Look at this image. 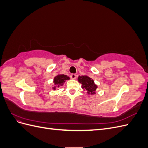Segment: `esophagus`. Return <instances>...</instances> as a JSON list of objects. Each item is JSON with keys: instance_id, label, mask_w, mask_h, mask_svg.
<instances>
[{"instance_id": "1", "label": "esophagus", "mask_w": 148, "mask_h": 148, "mask_svg": "<svg viewBox=\"0 0 148 148\" xmlns=\"http://www.w3.org/2000/svg\"><path fill=\"white\" fill-rule=\"evenodd\" d=\"M70 78L72 79H75L76 78H77V75L75 74H71L70 75Z\"/></svg>"}]
</instances>
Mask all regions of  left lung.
<instances>
[{"label": "left lung", "instance_id": "8db88e82", "mask_svg": "<svg viewBox=\"0 0 148 148\" xmlns=\"http://www.w3.org/2000/svg\"><path fill=\"white\" fill-rule=\"evenodd\" d=\"M78 81L82 84V88L84 91H86L88 95H96V91L97 89V85L95 84V81L88 75L79 76Z\"/></svg>", "mask_w": 148, "mask_h": 148}]
</instances>
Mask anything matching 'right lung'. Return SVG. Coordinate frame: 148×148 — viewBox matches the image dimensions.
<instances>
[{"instance_id": "right-lung-1", "label": "right lung", "mask_w": 148, "mask_h": 148, "mask_svg": "<svg viewBox=\"0 0 148 148\" xmlns=\"http://www.w3.org/2000/svg\"><path fill=\"white\" fill-rule=\"evenodd\" d=\"M70 79V77L67 75L64 74H58L57 76L53 78V84L52 85V89L56 90L58 88H59L62 86H63L64 83L66 80Z\"/></svg>"}]
</instances>
